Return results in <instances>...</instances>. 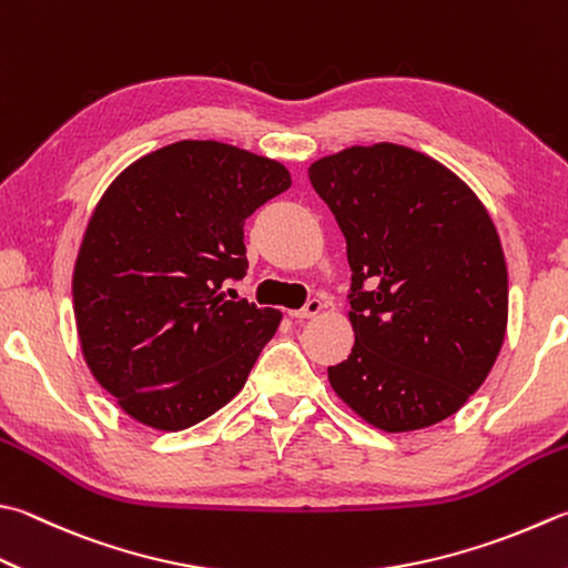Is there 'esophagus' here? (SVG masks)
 <instances>
[{"mask_svg": "<svg viewBox=\"0 0 568 568\" xmlns=\"http://www.w3.org/2000/svg\"><path fill=\"white\" fill-rule=\"evenodd\" d=\"M321 308H324V304L318 302V298H308L304 308H296V312H288V316L292 318H314L321 314Z\"/></svg>", "mask_w": 568, "mask_h": 568, "instance_id": "esophagus-1", "label": "esophagus"}]
</instances>
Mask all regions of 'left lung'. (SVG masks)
<instances>
[{"mask_svg": "<svg viewBox=\"0 0 568 568\" xmlns=\"http://www.w3.org/2000/svg\"><path fill=\"white\" fill-rule=\"evenodd\" d=\"M351 264V356L328 368L348 408L385 433L455 415L507 334V262L495 222L453 170L395 143L308 168Z\"/></svg>", "mask_w": 568, "mask_h": 568, "instance_id": "1", "label": "left lung"}]
</instances>
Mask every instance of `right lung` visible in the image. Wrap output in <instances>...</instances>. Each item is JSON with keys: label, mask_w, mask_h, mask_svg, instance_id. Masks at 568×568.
Masks as SVG:
<instances>
[{"label": "right lung", "mask_w": 568, "mask_h": 568, "mask_svg": "<svg viewBox=\"0 0 568 568\" xmlns=\"http://www.w3.org/2000/svg\"><path fill=\"white\" fill-rule=\"evenodd\" d=\"M288 185L272 158L180 141L103 192L73 266V314L85 366L133 420L185 430L244 388L282 312L220 288L247 272L244 220Z\"/></svg>", "instance_id": "add662e5"}]
</instances>
